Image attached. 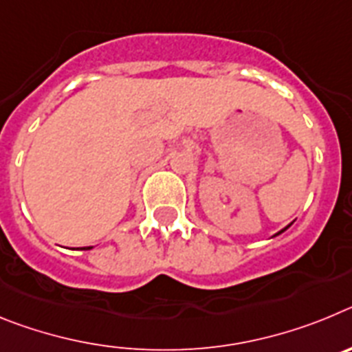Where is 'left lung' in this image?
Returning a JSON list of instances; mask_svg holds the SVG:
<instances>
[{
  "label": "left lung",
  "mask_w": 352,
  "mask_h": 352,
  "mask_svg": "<svg viewBox=\"0 0 352 352\" xmlns=\"http://www.w3.org/2000/svg\"><path fill=\"white\" fill-rule=\"evenodd\" d=\"M289 227H291V223H289L287 227H284V229H282V231H278V232H276V234H273V236H278V234H282V232H284V231H287Z\"/></svg>",
  "instance_id": "8db88e82"
}]
</instances>
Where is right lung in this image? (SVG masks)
Listing matches in <instances>:
<instances>
[{"instance_id": "add662e5", "label": "right lung", "mask_w": 352, "mask_h": 352, "mask_svg": "<svg viewBox=\"0 0 352 352\" xmlns=\"http://www.w3.org/2000/svg\"><path fill=\"white\" fill-rule=\"evenodd\" d=\"M88 248H91V247H88Z\"/></svg>"}]
</instances>
